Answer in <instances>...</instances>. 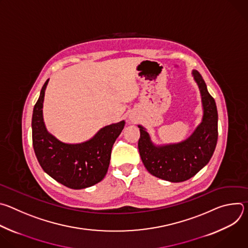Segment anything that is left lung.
<instances>
[{
	"label": "left lung",
	"instance_id": "8db88e82",
	"mask_svg": "<svg viewBox=\"0 0 248 248\" xmlns=\"http://www.w3.org/2000/svg\"><path fill=\"white\" fill-rule=\"evenodd\" d=\"M192 75L201 94L203 118L186 140L176 144L156 146L145 128L138 125V150L145 168L157 178L171 183L187 181L206 166L215 151L218 140L215 100L209 94L206 83L197 70H193Z\"/></svg>",
	"mask_w": 248,
	"mask_h": 248
}]
</instances>
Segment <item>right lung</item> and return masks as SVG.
Listing matches in <instances>:
<instances>
[{"mask_svg": "<svg viewBox=\"0 0 248 248\" xmlns=\"http://www.w3.org/2000/svg\"><path fill=\"white\" fill-rule=\"evenodd\" d=\"M49 79L44 83L32 115V143L35 155L51 178L66 187L81 189L101 182L108 171L111 152L124 121L101 128L94 137L79 144H67L46 129L43 101Z\"/></svg>", "mask_w": 248, "mask_h": 248, "instance_id": "add662e5", "label": "right lung"}]
</instances>
